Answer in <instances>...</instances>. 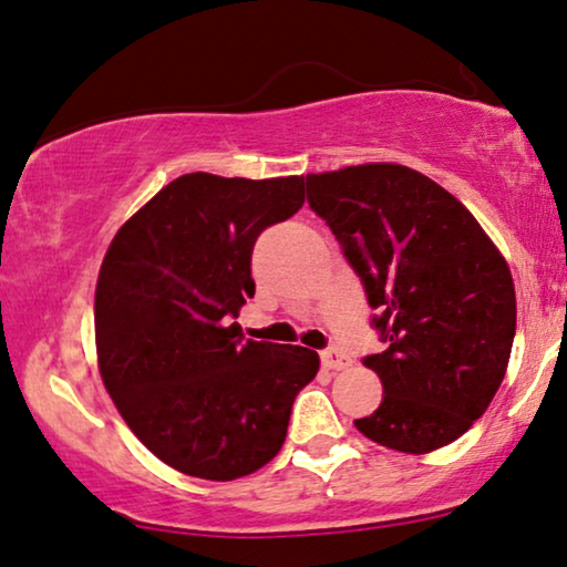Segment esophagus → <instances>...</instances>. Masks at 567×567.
<instances>
[{
  "label": "esophagus",
  "instance_id": "esophagus-1",
  "mask_svg": "<svg viewBox=\"0 0 567 567\" xmlns=\"http://www.w3.org/2000/svg\"><path fill=\"white\" fill-rule=\"evenodd\" d=\"M320 359H322V367H324V369H332V371L346 369L348 363H351V359H348V355H346L343 351H340V348H336V346L324 348V351L320 353Z\"/></svg>",
  "mask_w": 567,
  "mask_h": 567
}]
</instances>
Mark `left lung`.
<instances>
[{"label": "left lung", "mask_w": 567, "mask_h": 567, "mask_svg": "<svg viewBox=\"0 0 567 567\" xmlns=\"http://www.w3.org/2000/svg\"><path fill=\"white\" fill-rule=\"evenodd\" d=\"M309 208L361 278L384 343L363 367L384 398L355 429L386 449L425 454L485 413L516 336L514 278L475 216L402 165L307 175Z\"/></svg>", "instance_id": "left-lung-1"}]
</instances>
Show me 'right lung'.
Listing matches in <instances>:
<instances>
[{
  "label": "right lung",
  "mask_w": 567,
  "mask_h": 567,
  "mask_svg": "<svg viewBox=\"0 0 567 567\" xmlns=\"http://www.w3.org/2000/svg\"><path fill=\"white\" fill-rule=\"evenodd\" d=\"M301 204L297 175L188 173L107 247L95 291L100 374L128 429L177 472L227 483L268 464L320 369L309 348L245 340L229 324L255 293V239Z\"/></svg>",
  "instance_id": "add662e5"
}]
</instances>
